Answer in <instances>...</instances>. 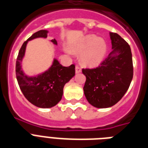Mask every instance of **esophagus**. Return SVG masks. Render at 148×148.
Wrapping results in <instances>:
<instances>
[{
	"label": "esophagus",
	"mask_w": 148,
	"mask_h": 148,
	"mask_svg": "<svg viewBox=\"0 0 148 148\" xmlns=\"http://www.w3.org/2000/svg\"><path fill=\"white\" fill-rule=\"evenodd\" d=\"M82 72L81 67H79V66H75V73H79Z\"/></svg>",
	"instance_id": "34e87169"
}]
</instances>
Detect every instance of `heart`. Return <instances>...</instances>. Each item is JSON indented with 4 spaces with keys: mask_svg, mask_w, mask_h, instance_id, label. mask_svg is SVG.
<instances>
[{
    "mask_svg": "<svg viewBox=\"0 0 148 148\" xmlns=\"http://www.w3.org/2000/svg\"><path fill=\"white\" fill-rule=\"evenodd\" d=\"M71 50L82 53L81 62L84 66L95 67L102 61L106 51V42L95 35H88L78 44L71 46Z\"/></svg>",
    "mask_w": 148,
    "mask_h": 148,
    "instance_id": "obj_1",
    "label": "heart"
}]
</instances>
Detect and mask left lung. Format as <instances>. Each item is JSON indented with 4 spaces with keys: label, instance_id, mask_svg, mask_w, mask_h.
<instances>
[{
    "label": "left lung",
    "instance_id": "left-lung-1",
    "mask_svg": "<svg viewBox=\"0 0 148 148\" xmlns=\"http://www.w3.org/2000/svg\"><path fill=\"white\" fill-rule=\"evenodd\" d=\"M112 51L100 66L82 69L86 80L83 90L86 99L99 108H109L126 93L133 78L131 47L118 34L110 33Z\"/></svg>",
    "mask_w": 148,
    "mask_h": 148
}]
</instances>
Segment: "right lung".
<instances>
[{
  "label": "right lung",
  "mask_w": 148,
  "mask_h": 148,
  "mask_svg": "<svg viewBox=\"0 0 148 148\" xmlns=\"http://www.w3.org/2000/svg\"><path fill=\"white\" fill-rule=\"evenodd\" d=\"M48 31L41 29L36 32L21 47L16 62V76L21 92L26 99L36 107L48 108L55 106L61 100L63 87L75 75V65L63 66L54 59L50 68L36 76H28L21 68V62L25 54L28 41L35 38H47ZM52 42L57 45L55 39Z\"/></svg>",
  "instance_id": "add662e5"
}]
</instances>
